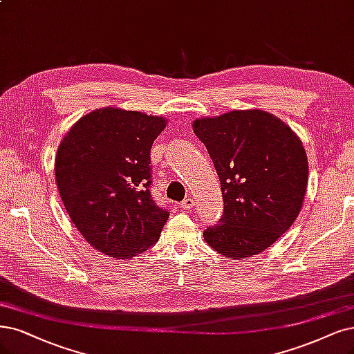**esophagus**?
<instances>
[{
  "label": "esophagus",
  "mask_w": 354,
  "mask_h": 354,
  "mask_svg": "<svg viewBox=\"0 0 354 354\" xmlns=\"http://www.w3.org/2000/svg\"><path fill=\"white\" fill-rule=\"evenodd\" d=\"M195 205V201H194V198H191V197H188V198H185L184 201L180 203V207L184 208V210H192V207Z\"/></svg>",
  "instance_id": "obj_1"
}]
</instances>
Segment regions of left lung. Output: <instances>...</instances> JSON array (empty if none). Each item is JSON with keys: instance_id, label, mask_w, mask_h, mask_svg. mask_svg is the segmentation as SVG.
<instances>
[{"instance_id": "1", "label": "left lung", "mask_w": 354, "mask_h": 354, "mask_svg": "<svg viewBox=\"0 0 354 354\" xmlns=\"http://www.w3.org/2000/svg\"><path fill=\"white\" fill-rule=\"evenodd\" d=\"M194 133L214 163L225 210L204 239L218 254L263 252L296 220L308 185L302 141L281 120L259 111H232L195 120Z\"/></svg>"}]
</instances>
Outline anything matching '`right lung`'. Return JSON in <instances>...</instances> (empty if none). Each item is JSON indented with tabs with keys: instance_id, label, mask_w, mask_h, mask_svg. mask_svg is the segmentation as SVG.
<instances>
[{
	"instance_id": "1",
	"label": "right lung",
	"mask_w": 354,
	"mask_h": 354,
	"mask_svg": "<svg viewBox=\"0 0 354 354\" xmlns=\"http://www.w3.org/2000/svg\"><path fill=\"white\" fill-rule=\"evenodd\" d=\"M162 116L103 108L80 118L61 141L55 176L70 218L97 251L118 259L160 238L169 212L151 197L150 150Z\"/></svg>"
}]
</instances>
